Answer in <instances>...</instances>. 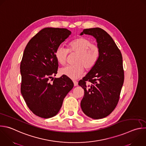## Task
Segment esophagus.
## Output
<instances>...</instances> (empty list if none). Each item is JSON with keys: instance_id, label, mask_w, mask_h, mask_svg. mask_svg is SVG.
<instances>
[{"instance_id": "1", "label": "esophagus", "mask_w": 146, "mask_h": 146, "mask_svg": "<svg viewBox=\"0 0 146 146\" xmlns=\"http://www.w3.org/2000/svg\"><path fill=\"white\" fill-rule=\"evenodd\" d=\"M73 83H74V86H76L78 85V82L76 81H73Z\"/></svg>"}]
</instances>
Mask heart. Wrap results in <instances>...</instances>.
Returning <instances> with one entry per match:
<instances>
[{
    "instance_id": "b5f03b06",
    "label": "heart",
    "mask_w": 146,
    "mask_h": 146,
    "mask_svg": "<svg viewBox=\"0 0 146 146\" xmlns=\"http://www.w3.org/2000/svg\"><path fill=\"white\" fill-rule=\"evenodd\" d=\"M69 51L77 53L75 64L66 65L60 69V73L72 80L79 78L84 72V66L90 69L98 62L100 52L99 48L93 44L92 42L85 37L78 38L69 44ZM68 50L62 45L57 47L55 57L61 65H64L67 60Z\"/></svg>"
}]
</instances>
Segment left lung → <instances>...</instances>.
<instances>
[{"label": "left lung", "instance_id": "obj_1", "mask_svg": "<svg viewBox=\"0 0 146 146\" xmlns=\"http://www.w3.org/2000/svg\"><path fill=\"white\" fill-rule=\"evenodd\" d=\"M84 34L95 38L100 55L94 66L78 82L84 90L81 107L88 117L102 119L115 110L119 100L124 82L122 55L112 37L102 29H84L80 35Z\"/></svg>", "mask_w": 146, "mask_h": 146}]
</instances>
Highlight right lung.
I'll list each match as a JSON object with an SVG mask.
<instances>
[{"instance_id":"add662e5","label":"right lung","mask_w":146,"mask_h":146,"mask_svg":"<svg viewBox=\"0 0 146 146\" xmlns=\"http://www.w3.org/2000/svg\"><path fill=\"white\" fill-rule=\"evenodd\" d=\"M70 34L66 29L44 28L30 40L25 48L20 66L21 91L29 108L39 117L56 116L73 88V82L68 78L53 77L58 67L55 51Z\"/></svg>"}]
</instances>
